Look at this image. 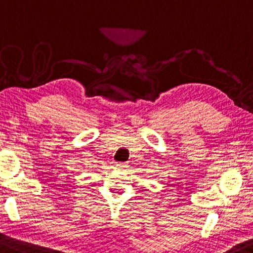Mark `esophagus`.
I'll return each mask as SVG.
<instances>
[{"label":"esophagus","instance_id":"34e87169","mask_svg":"<svg viewBox=\"0 0 253 253\" xmlns=\"http://www.w3.org/2000/svg\"><path fill=\"white\" fill-rule=\"evenodd\" d=\"M126 166H127V164H125V163H118L116 167L118 168V169H125V168H126Z\"/></svg>","mask_w":253,"mask_h":253}]
</instances>
